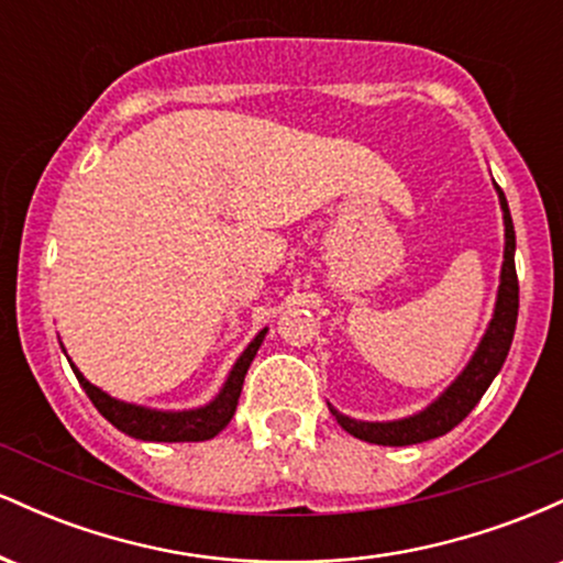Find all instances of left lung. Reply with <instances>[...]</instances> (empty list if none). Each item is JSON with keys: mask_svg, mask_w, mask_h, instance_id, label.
<instances>
[{"mask_svg": "<svg viewBox=\"0 0 563 563\" xmlns=\"http://www.w3.org/2000/svg\"><path fill=\"white\" fill-rule=\"evenodd\" d=\"M497 198H500L503 209V224H506V251H503V269H500V286H497V301L493 320H489L487 331H484L479 346H476L474 357L463 367V373L431 402L426 410L416 412V416L399 418V421H357L349 418L344 412H331L335 421L352 437L363 439L371 444H384V448H405V444H418L437 439L448 431L455 429L463 418L474 410L476 402L489 389L493 378L500 373L503 363L508 357L510 341H514L516 318H519V277H516V232L514 219H510L508 200L503 196L500 187L495 185Z\"/></svg>", "mask_w": 563, "mask_h": 563, "instance_id": "left-lung-1", "label": "left lung"}]
</instances>
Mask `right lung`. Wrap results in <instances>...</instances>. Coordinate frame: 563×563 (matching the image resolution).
Here are the masks:
<instances>
[{"instance_id":"right-lung-1","label":"right lung","mask_w":563,"mask_h":563,"mask_svg":"<svg viewBox=\"0 0 563 563\" xmlns=\"http://www.w3.org/2000/svg\"><path fill=\"white\" fill-rule=\"evenodd\" d=\"M264 335H267V328L256 333V339L243 349V354L232 365L230 376L217 397L209 405L196 407V410H153V407L121 402V399H115L111 394L97 389L95 384H89L81 376L79 367L70 363V360L68 363L74 367L81 389L87 391V397L100 410V416L106 421H111L119 431H124V434L142 439V442H206V439H214L230 423V418L235 416L243 378L249 373L251 363H254L256 352H260Z\"/></svg>"}]
</instances>
